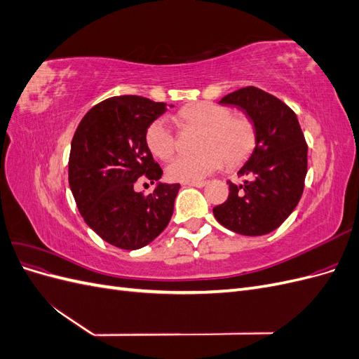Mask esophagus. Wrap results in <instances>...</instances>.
<instances>
[{
    "mask_svg": "<svg viewBox=\"0 0 359 359\" xmlns=\"http://www.w3.org/2000/svg\"><path fill=\"white\" fill-rule=\"evenodd\" d=\"M186 184V186H190V187H205V181H191V182H184Z\"/></svg>",
    "mask_w": 359,
    "mask_h": 359,
    "instance_id": "obj_1",
    "label": "esophagus"
}]
</instances>
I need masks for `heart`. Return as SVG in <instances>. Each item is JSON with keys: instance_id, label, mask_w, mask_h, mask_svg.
I'll return each instance as SVG.
<instances>
[{"instance_id": "heart-1", "label": "heart", "mask_w": 359, "mask_h": 359, "mask_svg": "<svg viewBox=\"0 0 359 359\" xmlns=\"http://www.w3.org/2000/svg\"><path fill=\"white\" fill-rule=\"evenodd\" d=\"M182 128H196L198 154L178 156L168 168V178L180 182L199 181L219 170L226 161L235 166L244 161L256 144V127L245 115H232L229 107L202 102L184 107L175 116ZM145 142L156 157L166 160L177 149V137L166 118L147 127Z\"/></svg>"}]
</instances>
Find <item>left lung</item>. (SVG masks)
Returning <instances> with one entry per match:
<instances>
[{
  "label": "left lung",
  "instance_id": "1",
  "mask_svg": "<svg viewBox=\"0 0 359 359\" xmlns=\"http://www.w3.org/2000/svg\"><path fill=\"white\" fill-rule=\"evenodd\" d=\"M222 104L245 112L256 127V147L238 175L244 184H229V196L214 206V217L227 229L259 236L276 231L302 196L307 175V144L298 118L287 104L256 86L224 95Z\"/></svg>",
  "mask_w": 359,
  "mask_h": 359
}]
</instances>
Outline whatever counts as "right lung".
<instances>
[{
    "label": "right lung",
    "mask_w": 359,
    "mask_h": 359,
    "mask_svg": "<svg viewBox=\"0 0 359 359\" xmlns=\"http://www.w3.org/2000/svg\"><path fill=\"white\" fill-rule=\"evenodd\" d=\"M166 111V103L145 97H111L91 107L74 132L69 184L76 205L85 223L118 248L154 241L173 214L181 186L158 181L163 170L145 142L147 127ZM140 176L158 182L153 194L134 191Z\"/></svg>",
    "instance_id": "right-lung-1"
}]
</instances>
